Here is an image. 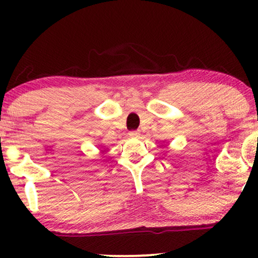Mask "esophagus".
Here are the masks:
<instances>
[{
    "label": "esophagus",
    "mask_w": 258,
    "mask_h": 258,
    "mask_svg": "<svg viewBox=\"0 0 258 258\" xmlns=\"http://www.w3.org/2000/svg\"><path fill=\"white\" fill-rule=\"evenodd\" d=\"M130 136H131V137H138L139 132L138 131H131V132H130Z\"/></svg>",
    "instance_id": "1"
}]
</instances>
